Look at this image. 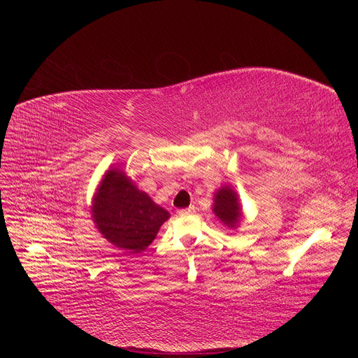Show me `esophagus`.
Here are the masks:
<instances>
[{
  "label": "esophagus",
  "mask_w": 358,
  "mask_h": 358,
  "mask_svg": "<svg viewBox=\"0 0 358 358\" xmlns=\"http://www.w3.org/2000/svg\"><path fill=\"white\" fill-rule=\"evenodd\" d=\"M195 213H196V208L195 206H187V208L180 209V211H179L180 215H192Z\"/></svg>",
  "instance_id": "1"
}]
</instances>
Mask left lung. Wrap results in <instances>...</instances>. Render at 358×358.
Segmentation results:
<instances>
[{
  "mask_svg": "<svg viewBox=\"0 0 358 358\" xmlns=\"http://www.w3.org/2000/svg\"><path fill=\"white\" fill-rule=\"evenodd\" d=\"M213 213L229 229H236L244 220L240 196L231 185L221 186L214 194Z\"/></svg>",
  "mask_w": 358,
  "mask_h": 358,
  "instance_id": "1",
  "label": "left lung"
}]
</instances>
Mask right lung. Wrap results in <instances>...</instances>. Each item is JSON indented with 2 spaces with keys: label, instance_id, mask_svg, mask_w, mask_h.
<instances>
[{
  "label": "right lung",
  "instance_id": "obj_1",
  "mask_svg": "<svg viewBox=\"0 0 358 358\" xmlns=\"http://www.w3.org/2000/svg\"><path fill=\"white\" fill-rule=\"evenodd\" d=\"M91 217L108 243L138 255L152 244L171 214L140 191L124 167L117 164L105 172L95 189Z\"/></svg>",
  "mask_w": 358,
  "mask_h": 358
}]
</instances>
